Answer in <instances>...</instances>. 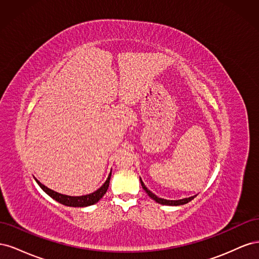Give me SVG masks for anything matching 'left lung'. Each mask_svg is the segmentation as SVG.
Wrapping results in <instances>:
<instances>
[{"label": "left lung", "instance_id": "8db88e82", "mask_svg": "<svg viewBox=\"0 0 259 259\" xmlns=\"http://www.w3.org/2000/svg\"><path fill=\"white\" fill-rule=\"evenodd\" d=\"M140 183H142V186L144 188V190L146 191V193L149 195V197H150L152 200H154L155 202H158V203H160V204H163V205H184V204H186V203L190 202L191 200H193L195 198V195H193V197L182 199V200H165V199H161L159 197H156L154 193H152L150 190L148 189V188L145 186V184L143 183L142 178H140Z\"/></svg>", "mask_w": 259, "mask_h": 259}]
</instances>
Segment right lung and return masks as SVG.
Wrapping results in <instances>:
<instances>
[{"label":"right lung","mask_w":259,"mask_h":259,"mask_svg":"<svg viewBox=\"0 0 259 259\" xmlns=\"http://www.w3.org/2000/svg\"><path fill=\"white\" fill-rule=\"evenodd\" d=\"M110 178H111V173L109 174L106 183L101 186L98 190H96L95 192L90 193V194H86V195H81V197H70V195H65V194H61L58 193L56 191H54L50 188L45 187L44 185H42L40 182H38L37 179L36 183L38 184L43 191H45L48 193L51 198H53L54 200H56L57 202L61 203V204L67 205V206H73V207H84V206H89V205H93L97 203L101 198L104 197L105 193L108 190V187H109V183H110Z\"/></svg>","instance_id":"1"}]
</instances>
